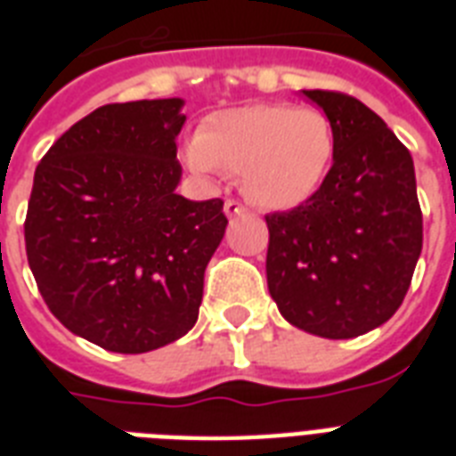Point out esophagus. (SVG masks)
<instances>
[{
    "mask_svg": "<svg viewBox=\"0 0 456 456\" xmlns=\"http://www.w3.org/2000/svg\"><path fill=\"white\" fill-rule=\"evenodd\" d=\"M243 213H246V208H243L239 200H234V199L224 200V215H227V217H239V215H243Z\"/></svg>",
    "mask_w": 456,
    "mask_h": 456,
    "instance_id": "1",
    "label": "esophagus"
}]
</instances>
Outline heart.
<instances>
[{
	"instance_id": "obj_1",
	"label": "heart",
	"mask_w": 456,
	"mask_h": 456,
	"mask_svg": "<svg viewBox=\"0 0 456 456\" xmlns=\"http://www.w3.org/2000/svg\"><path fill=\"white\" fill-rule=\"evenodd\" d=\"M336 156L331 120L317 109L256 103L220 110L184 144L200 177L241 172L243 191L267 210L303 206L324 186Z\"/></svg>"
}]
</instances>
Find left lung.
<instances>
[{"label": "left lung", "mask_w": 456, "mask_h": 456, "mask_svg": "<svg viewBox=\"0 0 456 456\" xmlns=\"http://www.w3.org/2000/svg\"><path fill=\"white\" fill-rule=\"evenodd\" d=\"M300 94L331 120L336 156L310 200L265 217L267 286L289 324L322 338H354L395 314L421 256L414 160L353 96Z\"/></svg>", "instance_id": "8db88e82"}]
</instances>
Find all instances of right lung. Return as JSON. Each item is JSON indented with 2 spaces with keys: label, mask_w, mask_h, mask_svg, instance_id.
<instances>
[{
  "label": "right lung",
  "mask_w": 456,
  "mask_h": 456,
  "mask_svg": "<svg viewBox=\"0 0 456 456\" xmlns=\"http://www.w3.org/2000/svg\"><path fill=\"white\" fill-rule=\"evenodd\" d=\"M184 99L92 110L39 160L25 250L52 314L110 353H151L199 319L222 200L179 196Z\"/></svg>",
  "instance_id": "obj_1"
}]
</instances>
